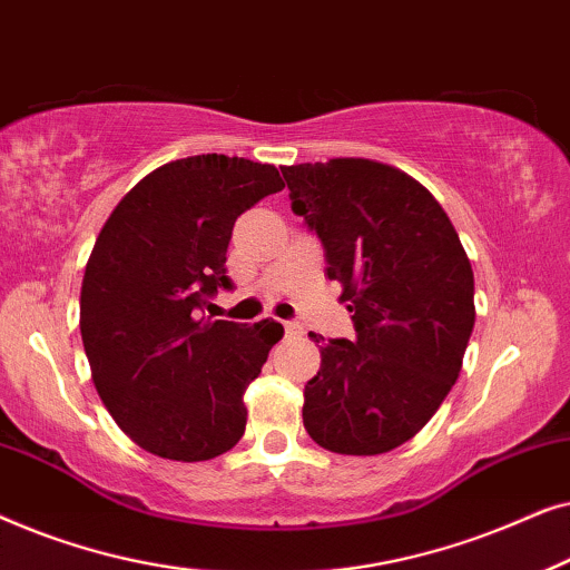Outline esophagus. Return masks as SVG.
I'll return each instance as SVG.
<instances>
[{"label": "esophagus", "instance_id": "esophagus-1", "mask_svg": "<svg viewBox=\"0 0 570 570\" xmlns=\"http://www.w3.org/2000/svg\"><path fill=\"white\" fill-rule=\"evenodd\" d=\"M285 334H303V326L298 322H285Z\"/></svg>", "mask_w": 570, "mask_h": 570}]
</instances>
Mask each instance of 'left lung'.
Instances as JSON below:
<instances>
[{"label": "left lung", "instance_id": "left-lung-1", "mask_svg": "<svg viewBox=\"0 0 570 570\" xmlns=\"http://www.w3.org/2000/svg\"><path fill=\"white\" fill-rule=\"evenodd\" d=\"M283 176L355 324L353 342L314 334L322 368L303 392V425L334 454H386L459 379L474 326L472 264L433 194L400 168L334 158Z\"/></svg>", "mask_w": 570, "mask_h": 570}]
</instances>
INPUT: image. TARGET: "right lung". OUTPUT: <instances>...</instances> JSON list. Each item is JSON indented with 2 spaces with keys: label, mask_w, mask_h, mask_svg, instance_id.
Masks as SVG:
<instances>
[{
  "label": "right lung",
  "mask_w": 570,
  "mask_h": 570,
  "mask_svg": "<svg viewBox=\"0 0 570 570\" xmlns=\"http://www.w3.org/2000/svg\"><path fill=\"white\" fill-rule=\"evenodd\" d=\"M275 166L191 155L147 174L98 233L85 267L80 332L106 410L137 446L207 462L246 431V386L283 324L199 316L225 275L233 225L283 191Z\"/></svg>",
  "instance_id": "1"
}]
</instances>
